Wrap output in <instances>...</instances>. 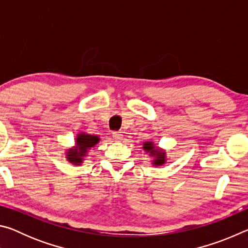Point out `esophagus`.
<instances>
[{
  "label": "esophagus",
  "instance_id": "obj_1",
  "mask_svg": "<svg viewBox=\"0 0 248 248\" xmlns=\"http://www.w3.org/2000/svg\"><path fill=\"white\" fill-rule=\"evenodd\" d=\"M112 138H114L116 141L123 140V133L119 132V131H114V132H112Z\"/></svg>",
  "mask_w": 248,
  "mask_h": 248
}]
</instances>
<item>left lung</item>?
<instances>
[{
	"label": "left lung",
	"instance_id": "obj_1",
	"mask_svg": "<svg viewBox=\"0 0 248 248\" xmlns=\"http://www.w3.org/2000/svg\"><path fill=\"white\" fill-rule=\"evenodd\" d=\"M143 149L145 151H151V155H155L156 156V159H154V164L155 165H162L165 163V153L161 152V151H157L154 149L153 146V142H146L144 143Z\"/></svg>",
	"mask_w": 248,
	"mask_h": 248
}]
</instances>
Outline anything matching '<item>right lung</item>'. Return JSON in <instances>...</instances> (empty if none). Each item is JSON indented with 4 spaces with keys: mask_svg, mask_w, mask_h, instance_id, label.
I'll return each mask as SVG.
<instances>
[{
    "mask_svg": "<svg viewBox=\"0 0 248 248\" xmlns=\"http://www.w3.org/2000/svg\"><path fill=\"white\" fill-rule=\"evenodd\" d=\"M99 140L98 137L91 134H78L77 138V148L70 150L68 159L74 165H79L83 161V155H85L86 150L94 146Z\"/></svg>",
    "mask_w": 248,
    "mask_h": 248,
    "instance_id": "obj_1",
    "label": "right lung"
}]
</instances>
